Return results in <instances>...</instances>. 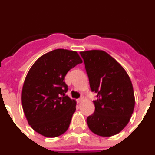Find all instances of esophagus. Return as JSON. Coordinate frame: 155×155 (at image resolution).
Here are the masks:
<instances>
[{"label":"esophagus","mask_w":155,"mask_h":155,"mask_svg":"<svg viewBox=\"0 0 155 155\" xmlns=\"http://www.w3.org/2000/svg\"><path fill=\"white\" fill-rule=\"evenodd\" d=\"M82 100H83V98H78V99H77V102L79 103V102H82Z\"/></svg>","instance_id":"obj_1"}]
</instances>
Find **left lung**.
Returning a JSON list of instances; mask_svg holds the SVG:
<instances>
[{"mask_svg":"<svg viewBox=\"0 0 155 155\" xmlns=\"http://www.w3.org/2000/svg\"><path fill=\"white\" fill-rule=\"evenodd\" d=\"M84 60L94 112L87 116L91 132L101 137L116 135L127 125L135 105L132 83L124 68L102 50L80 52Z\"/></svg>","mask_w":155,"mask_h":155,"instance_id":"8db88e82","label":"left lung"}]
</instances>
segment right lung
<instances>
[{"label": "right lung", "instance_id": "right-lung-1", "mask_svg": "<svg viewBox=\"0 0 155 155\" xmlns=\"http://www.w3.org/2000/svg\"><path fill=\"white\" fill-rule=\"evenodd\" d=\"M82 63L75 51L57 49L39 57L24 81L21 104L28 123L35 132L57 137L68 130L76 110V102L66 95L64 78Z\"/></svg>", "mask_w": 155, "mask_h": 155}]
</instances>
